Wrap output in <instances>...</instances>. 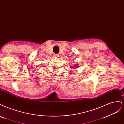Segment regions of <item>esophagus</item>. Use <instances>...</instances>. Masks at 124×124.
Listing matches in <instances>:
<instances>
[{
  "label": "esophagus",
  "instance_id": "obj_1",
  "mask_svg": "<svg viewBox=\"0 0 124 124\" xmlns=\"http://www.w3.org/2000/svg\"><path fill=\"white\" fill-rule=\"evenodd\" d=\"M54 56L56 57V58H58L59 57V55L58 54H55L54 55Z\"/></svg>",
  "mask_w": 124,
  "mask_h": 124
}]
</instances>
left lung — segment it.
<instances>
[{"label":"left lung","instance_id":"left-lung-1","mask_svg":"<svg viewBox=\"0 0 124 124\" xmlns=\"http://www.w3.org/2000/svg\"><path fill=\"white\" fill-rule=\"evenodd\" d=\"M77 67V66H74V67ZM73 67H71V68H73Z\"/></svg>","mask_w":124,"mask_h":124}]
</instances>
